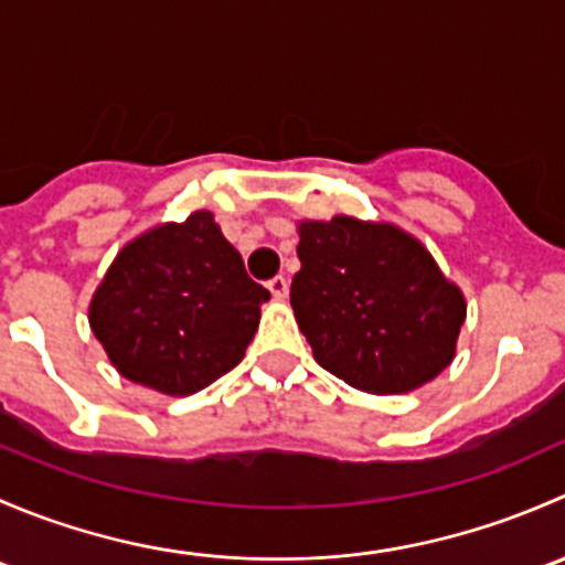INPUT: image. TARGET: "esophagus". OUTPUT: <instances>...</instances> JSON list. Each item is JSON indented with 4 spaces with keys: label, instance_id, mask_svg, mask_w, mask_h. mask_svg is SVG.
Masks as SVG:
<instances>
[{
    "label": "esophagus",
    "instance_id": "34e87169",
    "mask_svg": "<svg viewBox=\"0 0 565 565\" xmlns=\"http://www.w3.org/2000/svg\"><path fill=\"white\" fill-rule=\"evenodd\" d=\"M267 289L273 292V298L284 300V298H287V292H289V281L284 276H276V278H270V281H267Z\"/></svg>",
    "mask_w": 565,
    "mask_h": 565
}]
</instances>
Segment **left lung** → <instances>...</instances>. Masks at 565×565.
<instances>
[{
    "mask_svg": "<svg viewBox=\"0 0 565 565\" xmlns=\"http://www.w3.org/2000/svg\"><path fill=\"white\" fill-rule=\"evenodd\" d=\"M295 319L315 361L377 396L431 383L457 355L465 295L418 237L385 221L298 224Z\"/></svg>",
    "mask_w": 565,
    "mask_h": 565,
    "instance_id": "1",
    "label": "left lung"
}]
</instances>
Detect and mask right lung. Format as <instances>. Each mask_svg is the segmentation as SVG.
<instances>
[{
    "instance_id": "1",
    "label": "right lung",
    "mask_w": 565,
    "mask_h": 565,
    "mask_svg": "<svg viewBox=\"0 0 565 565\" xmlns=\"http://www.w3.org/2000/svg\"><path fill=\"white\" fill-rule=\"evenodd\" d=\"M270 292L210 210L125 243L89 303V328L125 380L167 396L207 388L246 355Z\"/></svg>"
}]
</instances>
